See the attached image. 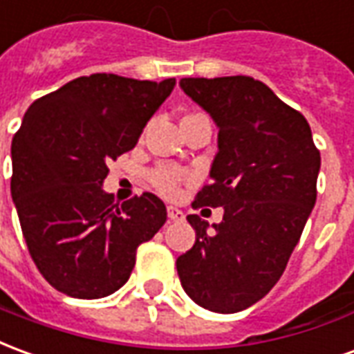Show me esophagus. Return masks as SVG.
Returning a JSON list of instances; mask_svg holds the SVG:
<instances>
[{
	"mask_svg": "<svg viewBox=\"0 0 354 354\" xmlns=\"http://www.w3.org/2000/svg\"><path fill=\"white\" fill-rule=\"evenodd\" d=\"M167 214H169V220H172V222H184L185 220L184 212H182V210L176 207L167 208Z\"/></svg>",
	"mask_w": 354,
	"mask_h": 354,
	"instance_id": "esophagus-1",
	"label": "esophagus"
}]
</instances>
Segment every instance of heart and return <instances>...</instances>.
<instances>
[{
	"label": "heart",
	"instance_id": "heart-1",
	"mask_svg": "<svg viewBox=\"0 0 354 354\" xmlns=\"http://www.w3.org/2000/svg\"><path fill=\"white\" fill-rule=\"evenodd\" d=\"M187 174H185L184 170L174 169V167H159V169H155L151 174H149V180H151V184L162 193V195H167V197H172V195H176L178 189H180V184L184 182Z\"/></svg>",
	"mask_w": 354,
	"mask_h": 354
}]
</instances>
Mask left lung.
I'll list each match as a JSON object with an SVG mask.
<instances>
[{"label": "left lung", "instance_id": "obj_1", "mask_svg": "<svg viewBox=\"0 0 354 354\" xmlns=\"http://www.w3.org/2000/svg\"><path fill=\"white\" fill-rule=\"evenodd\" d=\"M180 87L218 127L212 184L193 207H222L223 220L187 216L195 245L176 260L178 277L201 307L239 313L284 273L317 201L320 153L307 119L261 81L184 77Z\"/></svg>", "mask_w": 354, "mask_h": 354}]
</instances>
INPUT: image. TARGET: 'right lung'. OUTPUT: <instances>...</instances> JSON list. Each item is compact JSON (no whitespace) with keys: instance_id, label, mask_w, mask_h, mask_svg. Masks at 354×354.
<instances>
[{"instance_id":"obj_1","label":"right lung","mask_w":354,"mask_h":354,"mask_svg":"<svg viewBox=\"0 0 354 354\" xmlns=\"http://www.w3.org/2000/svg\"><path fill=\"white\" fill-rule=\"evenodd\" d=\"M176 80L93 73L35 100L11 144V195L32 260L66 296L98 299L129 281L136 248L161 230L153 193L117 205L108 162L136 146Z\"/></svg>"}]
</instances>
